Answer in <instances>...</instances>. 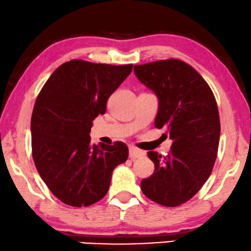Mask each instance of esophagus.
<instances>
[{
	"mask_svg": "<svg viewBox=\"0 0 251 251\" xmlns=\"http://www.w3.org/2000/svg\"><path fill=\"white\" fill-rule=\"evenodd\" d=\"M143 156H144L143 151L136 149V148H134V147L129 148V158H130V159H136V158H141Z\"/></svg>",
	"mask_w": 251,
	"mask_h": 251,
	"instance_id": "1",
	"label": "esophagus"
}]
</instances>
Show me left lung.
<instances>
[{
  "label": "left lung",
  "mask_w": 251,
  "mask_h": 251,
  "mask_svg": "<svg viewBox=\"0 0 251 251\" xmlns=\"http://www.w3.org/2000/svg\"><path fill=\"white\" fill-rule=\"evenodd\" d=\"M134 73L159 100L154 126L173 140L167 156L148 152L154 172L141 181V189L154 202L179 206L202 188L213 171L221 134L216 100L200 74L181 60L136 65Z\"/></svg>",
  "instance_id": "1"
}]
</instances>
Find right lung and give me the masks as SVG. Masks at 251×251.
I'll list each match as a JSON object with an SVG mask.
<instances>
[{
    "label": "right lung",
    "mask_w": 251,
    "mask_h": 251,
    "mask_svg": "<svg viewBox=\"0 0 251 251\" xmlns=\"http://www.w3.org/2000/svg\"><path fill=\"white\" fill-rule=\"evenodd\" d=\"M133 69L70 60L55 69L31 115V152L38 174L63 203L87 207L107 195L111 175L128 158L123 142L91 143L92 122Z\"/></svg>",
    "instance_id": "add662e5"
}]
</instances>
